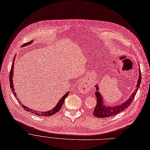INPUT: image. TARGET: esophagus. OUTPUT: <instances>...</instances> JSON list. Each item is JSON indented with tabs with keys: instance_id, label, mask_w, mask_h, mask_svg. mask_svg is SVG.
<instances>
[{
	"instance_id": "34e87169",
	"label": "esophagus",
	"mask_w": 150,
	"mask_h": 150,
	"mask_svg": "<svg viewBox=\"0 0 150 150\" xmlns=\"http://www.w3.org/2000/svg\"><path fill=\"white\" fill-rule=\"evenodd\" d=\"M78 89L81 93H86L91 90V86L89 84L84 82H81L78 84Z\"/></svg>"
}]
</instances>
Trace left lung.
<instances>
[{
	"label": "left lung",
	"mask_w": 150,
	"mask_h": 150,
	"mask_svg": "<svg viewBox=\"0 0 150 150\" xmlns=\"http://www.w3.org/2000/svg\"><path fill=\"white\" fill-rule=\"evenodd\" d=\"M139 79L137 80V84L136 85V88L132 93V95L129 97V98L124 103H123L121 105L114 106H105V103H104V100L102 97L100 92L98 91V85H96V90L97 91L95 92L96 97H97V105L96 106L93 110V115L100 118H105V117H109L114 116L117 114L120 113V112L123 111L124 110L127 109L128 106L131 104L132 100H134L135 97V96L136 95V93L137 92V90L139 88L140 82H141V72H140V69L139 68Z\"/></svg>",
	"instance_id": "left-lung-1"
}]
</instances>
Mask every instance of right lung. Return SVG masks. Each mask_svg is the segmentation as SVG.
I'll return each mask as SVG.
<instances>
[{
  "label": "right lung",
  "instance_id": "obj_1",
  "mask_svg": "<svg viewBox=\"0 0 150 150\" xmlns=\"http://www.w3.org/2000/svg\"><path fill=\"white\" fill-rule=\"evenodd\" d=\"M33 41H30L29 42H27V43H25L24 44H23L22 45V47H24V46H26V45H30L31 42H32ZM16 54H15V56L14 57V60L13 61V63H12V65H11V70L10 72V88H11V91L14 94V97H16V98L17 99V100H18L19 104L21 105V106L23 108V109H24L25 111H28V112H30L31 113H33L34 114H36V115H39V116H45V117H47V116H51L54 114H56L57 112H58L59 110L61 109V107H62V105L64 104V100L66 99V98L68 96V94L69 93V92H67L65 95L63 96L61 99L58 102L57 105H56V106L54 107V108H53L52 109L50 110V111H46V112H42V111H35V110H33L31 108H27V106L23 105V104L21 103V102L19 101V98H18V97H17V95H16V93L14 91V86H13V71H14V61H15V58H16Z\"/></svg>",
  "mask_w": 150,
  "mask_h": 150
}]
</instances>
